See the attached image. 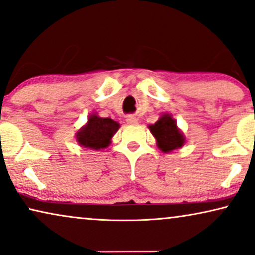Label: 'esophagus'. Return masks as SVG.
I'll return each mask as SVG.
<instances>
[{
	"mask_svg": "<svg viewBox=\"0 0 255 255\" xmlns=\"http://www.w3.org/2000/svg\"><path fill=\"white\" fill-rule=\"evenodd\" d=\"M127 123L130 124V125H135L138 124V119L134 116H128L127 117Z\"/></svg>",
	"mask_w": 255,
	"mask_h": 255,
	"instance_id": "34e87169",
	"label": "esophagus"
}]
</instances>
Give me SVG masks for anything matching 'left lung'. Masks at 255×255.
<instances>
[{"mask_svg": "<svg viewBox=\"0 0 255 255\" xmlns=\"http://www.w3.org/2000/svg\"><path fill=\"white\" fill-rule=\"evenodd\" d=\"M148 128L156 139L157 147L163 153L178 149L185 143V136L177 128V122L170 114H163L156 123L149 125Z\"/></svg>", "mask_w": 255, "mask_h": 255, "instance_id": "1", "label": "left lung"}]
</instances>
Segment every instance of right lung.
<instances>
[{"label":"right lung","mask_w":255,"mask_h":255,"mask_svg":"<svg viewBox=\"0 0 255 255\" xmlns=\"http://www.w3.org/2000/svg\"><path fill=\"white\" fill-rule=\"evenodd\" d=\"M119 128L120 124L117 122L92 114L87 124L77 132L76 138L80 146L97 150L103 149L110 145V140Z\"/></svg>","instance_id":"obj_1"}]
</instances>
